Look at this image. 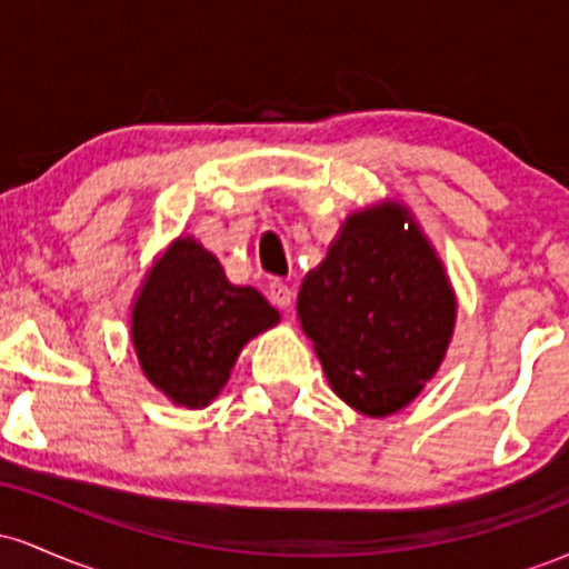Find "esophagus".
<instances>
[{
	"label": "esophagus",
	"instance_id": "esophagus-1",
	"mask_svg": "<svg viewBox=\"0 0 569 569\" xmlns=\"http://www.w3.org/2000/svg\"><path fill=\"white\" fill-rule=\"evenodd\" d=\"M267 297H270V302L278 305L280 310H289L291 302H293L291 286H286L283 280H272V283L267 286Z\"/></svg>",
	"mask_w": 569,
	"mask_h": 569
}]
</instances>
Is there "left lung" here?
<instances>
[{"instance_id":"8db88e82","label":"left lung","mask_w":569,"mask_h":569,"mask_svg":"<svg viewBox=\"0 0 569 569\" xmlns=\"http://www.w3.org/2000/svg\"><path fill=\"white\" fill-rule=\"evenodd\" d=\"M297 316L335 393L361 415L388 417L439 371L457 299L436 248L393 200L345 219L302 280Z\"/></svg>"}]
</instances>
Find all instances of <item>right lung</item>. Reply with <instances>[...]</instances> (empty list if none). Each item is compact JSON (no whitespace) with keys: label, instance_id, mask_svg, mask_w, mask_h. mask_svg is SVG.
<instances>
[{"label":"right lung","instance_id":"obj_1","mask_svg":"<svg viewBox=\"0 0 569 569\" xmlns=\"http://www.w3.org/2000/svg\"><path fill=\"white\" fill-rule=\"evenodd\" d=\"M278 321L262 293L230 283L219 259L181 234L136 293L130 342L154 388L179 407L200 409L230 380L248 339Z\"/></svg>","mask_w":569,"mask_h":569}]
</instances>
